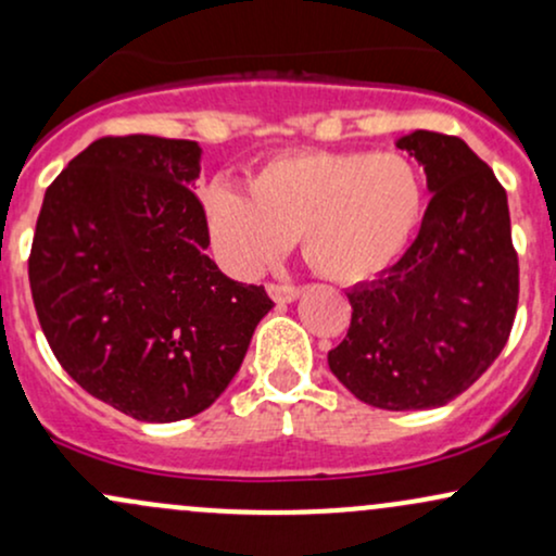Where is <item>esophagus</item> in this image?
Listing matches in <instances>:
<instances>
[{"instance_id": "34e87169", "label": "esophagus", "mask_w": 556, "mask_h": 556, "mask_svg": "<svg viewBox=\"0 0 556 556\" xmlns=\"http://www.w3.org/2000/svg\"><path fill=\"white\" fill-rule=\"evenodd\" d=\"M266 292H269V298L274 303H292V300H298L300 290L295 285H269L266 287Z\"/></svg>"}]
</instances>
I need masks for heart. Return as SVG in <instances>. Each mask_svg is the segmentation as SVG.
I'll list each match as a JSON object with an SVG mask.
<instances>
[{"label": "heart", "instance_id": "heart-1", "mask_svg": "<svg viewBox=\"0 0 556 556\" xmlns=\"http://www.w3.org/2000/svg\"><path fill=\"white\" fill-rule=\"evenodd\" d=\"M425 184L401 152L298 150L266 160L245 193H206V223L232 271L256 274L298 236L313 271L339 285L376 277L422 223Z\"/></svg>", "mask_w": 556, "mask_h": 556}]
</instances>
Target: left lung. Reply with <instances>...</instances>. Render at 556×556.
<instances>
[{"instance_id":"8db88e82","label":"left lung","mask_w":556,"mask_h":556,"mask_svg":"<svg viewBox=\"0 0 556 556\" xmlns=\"http://www.w3.org/2000/svg\"><path fill=\"white\" fill-rule=\"evenodd\" d=\"M396 147L422 165L432 199L404 256L346 292L352 324L329 367L365 404L417 412L456 399L503 352L518 253L507 193L464 139L417 129Z\"/></svg>"}]
</instances>
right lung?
I'll return each mask as SVG.
<instances>
[{"instance_id":"right-lung-1","label":"right lung","mask_w":556,"mask_h":556,"mask_svg":"<svg viewBox=\"0 0 556 556\" xmlns=\"http://www.w3.org/2000/svg\"><path fill=\"white\" fill-rule=\"evenodd\" d=\"M199 160L189 139H96L46 189L33 236V305L59 365L142 422L210 409L274 307L206 256Z\"/></svg>"}]
</instances>
